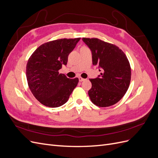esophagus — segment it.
Returning <instances> with one entry per match:
<instances>
[{"mask_svg": "<svg viewBox=\"0 0 158 158\" xmlns=\"http://www.w3.org/2000/svg\"><path fill=\"white\" fill-rule=\"evenodd\" d=\"M78 79H79V81H80V82H82V81H84L85 79L84 78H82V77H80H80L78 78Z\"/></svg>", "mask_w": 158, "mask_h": 158, "instance_id": "esophagus-1", "label": "esophagus"}]
</instances>
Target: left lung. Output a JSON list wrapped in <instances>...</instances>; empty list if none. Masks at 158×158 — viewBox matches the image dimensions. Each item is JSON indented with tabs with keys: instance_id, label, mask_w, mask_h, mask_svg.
<instances>
[{
	"instance_id": "1",
	"label": "left lung",
	"mask_w": 158,
	"mask_h": 158,
	"mask_svg": "<svg viewBox=\"0 0 158 158\" xmlns=\"http://www.w3.org/2000/svg\"><path fill=\"white\" fill-rule=\"evenodd\" d=\"M92 51V63L102 73L98 78L89 79L92 88L89 97L95 106H111L123 98L129 87L131 69L124 52L114 44L98 38H82Z\"/></svg>"
}]
</instances>
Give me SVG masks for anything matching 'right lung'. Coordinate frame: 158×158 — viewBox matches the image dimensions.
<instances>
[{
  "mask_svg": "<svg viewBox=\"0 0 158 158\" xmlns=\"http://www.w3.org/2000/svg\"><path fill=\"white\" fill-rule=\"evenodd\" d=\"M80 38L60 39L40 45L26 65V78L32 94L41 104L49 107L63 106L77 85L79 80L68 78L59 70L66 65L68 56Z\"/></svg>",
  "mask_w": 158,
  "mask_h": 158,
  "instance_id": "1",
  "label": "right lung"
}]
</instances>
